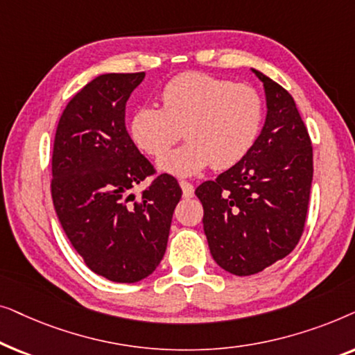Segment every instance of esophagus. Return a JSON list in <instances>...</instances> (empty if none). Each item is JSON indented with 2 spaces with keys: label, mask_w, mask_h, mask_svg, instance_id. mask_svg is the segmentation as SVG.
Returning <instances> with one entry per match:
<instances>
[{
  "label": "esophagus",
  "mask_w": 355,
  "mask_h": 355,
  "mask_svg": "<svg viewBox=\"0 0 355 355\" xmlns=\"http://www.w3.org/2000/svg\"><path fill=\"white\" fill-rule=\"evenodd\" d=\"M179 186H181V189H182L184 197H187V198L193 197V186H192L191 182H187V181H179Z\"/></svg>",
  "instance_id": "esophagus-1"
}]
</instances>
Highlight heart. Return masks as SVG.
Returning <instances> with one entry per match:
<instances>
[{"instance_id": "heart-1", "label": "heart", "mask_w": 355, "mask_h": 355, "mask_svg": "<svg viewBox=\"0 0 355 355\" xmlns=\"http://www.w3.org/2000/svg\"><path fill=\"white\" fill-rule=\"evenodd\" d=\"M162 108L134 111L129 134L140 152L159 157L183 130L188 144L158 159V169L178 178L196 176L208 164L234 166L250 152L263 123V100L250 85L203 72H186L163 87Z\"/></svg>"}]
</instances>
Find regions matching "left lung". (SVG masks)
I'll return each instance as SVG.
<instances>
[{"instance_id":"left-lung-1","label":"left lung","mask_w":355,"mask_h":355,"mask_svg":"<svg viewBox=\"0 0 355 355\" xmlns=\"http://www.w3.org/2000/svg\"><path fill=\"white\" fill-rule=\"evenodd\" d=\"M252 72L265 89L263 129L239 163L196 189L213 260L236 276L263 271L294 250L313 178L312 142L294 98Z\"/></svg>"}]
</instances>
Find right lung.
Listing matches in <instances>:
<instances>
[{
  "label": "right lung",
  "instance_id": "right-lung-1",
  "mask_svg": "<svg viewBox=\"0 0 355 355\" xmlns=\"http://www.w3.org/2000/svg\"><path fill=\"white\" fill-rule=\"evenodd\" d=\"M145 72L95 77L72 96L58 123L51 197L67 239L94 273L114 283L152 275L166 252L182 191L169 174L130 193L153 164L125 129V103Z\"/></svg>",
  "mask_w": 355,
  "mask_h": 355
}]
</instances>
